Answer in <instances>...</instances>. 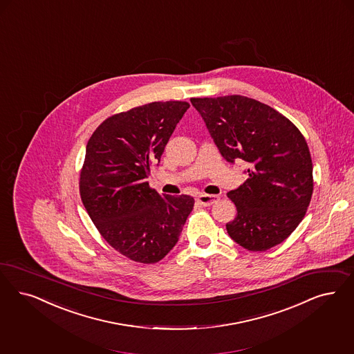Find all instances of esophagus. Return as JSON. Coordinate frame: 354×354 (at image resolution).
I'll list each match as a JSON object with an SVG mask.
<instances>
[{"label": "esophagus", "mask_w": 354, "mask_h": 354, "mask_svg": "<svg viewBox=\"0 0 354 354\" xmlns=\"http://www.w3.org/2000/svg\"><path fill=\"white\" fill-rule=\"evenodd\" d=\"M218 200H220V196L217 195H200L197 197V203L203 207H210Z\"/></svg>", "instance_id": "1"}]
</instances>
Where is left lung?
Instances as JSON below:
<instances>
[{"instance_id":"obj_1","label":"left lung","mask_w":354,"mask_h":354,"mask_svg":"<svg viewBox=\"0 0 354 354\" xmlns=\"http://www.w3.org/2000/svg\"><path fill=\"white\" fill-rule=\"evenodd\" d=\"M221 156L248 163V179L227 197L236 217L226 223L234 242L267 251L283 242L311 201L313 162L304 134L280 112L243 97H191Z\"/></svg>"}]
</instances>
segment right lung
I'll list each match as a JSON object with an SVG mask.
<instances>
[{"label":"right lung","mask_w":354,"mask_h":354,"mask_svg":"<svg viewBox=\"0 0 354 354\" xmlns=\"http://www.w3.org/2000/svg\"><path fill=\"white\" fill-rule=\"evenodd\" d=\"M188 109L180 100L153 102L112 115L86 147L81 200L107 243L137 263L166 257L194 209V197L159 195L147 182Z\"/></svg>","instance_id":"add662e5"}]
</instances>
